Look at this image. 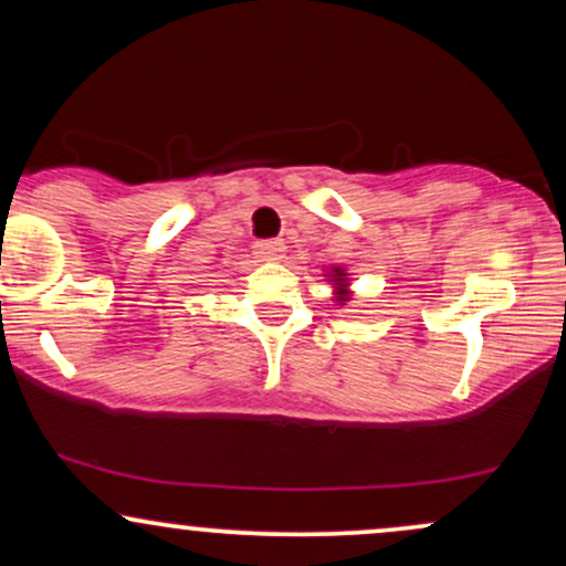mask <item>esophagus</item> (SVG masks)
Wrapping results in <instances>:
<instances>
[{
	"mask_svg": "<svg viewBox=\"0 0 566 566\" xmlns=\"http://www.w3.org/2000/svg\"><path fill=\"white\" fill-rule=\"evenodd\" d=\"M252 252H255L258 258H263V261H276V258H282L284 242L282 239H263V242H255Z\"/></svg>",
	"mask_w": 566,
	"mask_h": 566,
	"instance_id": "1",
	"label": "esophagus"
}]
</instances>
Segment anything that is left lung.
<instances>
[{
	"mask_svg": "<svg viewBox=\"0 0 566 566\" xmlns=\"http://www.w3.org/2000/svg\"><path fill=\"white\" fill-rule=\"evenodd\" d=\"M343 276H346V274H340V271H337V274H335V282L340 284V295H343ZM340 301H346V297H340Z\"/></svg>",
	"mask_w": 566,
	"mask_h": 566,
	"instance_id": "8db88e82",
	"label": "left lung"
}]
</instances>
